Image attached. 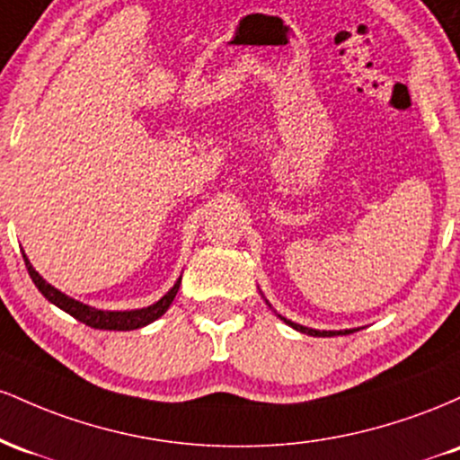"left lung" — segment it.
Instances as JSON below:
<instances>
[{"mask_svg": "<svg viewBox=\"0 0 460 460\" xmlns=\"http://www.w3.org/2000/svg\"><path fill=\"white\" fill-rule=\"evenodd\" d=\"M279 318H281V320L285 322V324L292 326V329H296V331H300V332H307V335H314V337H332V335H348V332H355L352 329H346V331H315V329H307V326L296 324V322L283 318V315H279Z\"/></svg>", "mask_w": 460, "mask_h": 460, "instance_id": "left-lung-1", "label": "left lung"}]
</instances>
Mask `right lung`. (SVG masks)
Here are the masks:
<instances>
[{
    "mask_svg": "<svg viewBox=\"0 0 460 460\" xmlns=\"http://www.w3.org/2000/svg\"><path fill=\"white\" fill-rule=\"evenodd\" d=\"M23 261H25V268H28L31 281H34L36 288H39V292L43 294L49 303H54L56 307L66 311L68 315H73L75 320L84 322V324L91 326V329H102V331H134V329H142V326L151 324V322H155L160 315L166 314V309L171 307V303L177 296L179 283H181V279H179V281L172 285V288L168 289L157 303H153L151 307L131 309V311H103V309L88 307V305L66 296V294H62L60 289H56L54 285L47 283L45 279L34 270V266H31L25 252H23Z\"/></svg>",
    "mask_w": 460,
    "mask_h": 460,
    "instance_id": "obj_1",
    "label": "right lung"
}]
</instances>
